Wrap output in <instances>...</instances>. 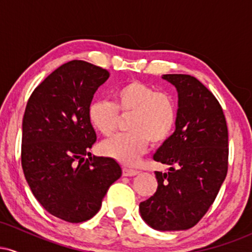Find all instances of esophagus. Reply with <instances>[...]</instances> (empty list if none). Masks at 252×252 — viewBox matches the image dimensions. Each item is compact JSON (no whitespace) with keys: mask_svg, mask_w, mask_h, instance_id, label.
Instances as JSON below:
<instances>
[{"mask_svg":"<svg viewBox=\"0 0 252 252\" xmlns=\"http://www.w3.org/2000/svg\"><path fill=\"white\" fill-rule=\"evenodd\" d=\"M138 174V170L130 169V168H123V175L124 176H135Z\"/></svg>","mask_w":252,"mask_h":252,"instance_id":"1","label":"esophagus"}]
</instances>
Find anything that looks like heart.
Segmentation results:
<instances>
[{
  "label": "heart",
  "instance_id": "b5f03b06",
  "mask_svg": "<svg viewBox=\"0 0 252 252\" xmlns=\"http://www.w3.org/2000/svg\"><path fill=\"white\" fill-rule=\"evenodd\" d=\"M114 104L94 100L88 118L99 134L110 136L117 129L121 116H129V132L117 135L100 144L102 154L126 164L135 163L148 147L168 138L176 122V104L167 92L156 91L148 84L131 80L112 91Z\"/></svg>",
  "mask_w": 252,
  "mask_h": 252
}]
</instances>
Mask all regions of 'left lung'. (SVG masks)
<instances>
[{
	"mask_svg": "<svg viewBox=\"0 0 252 252\" xmlns=\"http://www.w3.org/2000/svg\"><path fill=\"white\" fill-rule=\"evenodd\" d=\"M162 79L178 91L175 130L154 154L168 172H155L158 189L141 202L140 213L155 230L180 231L204 217L226 178L227 126L220 104L196 78Z\"/></svg>",
	"mask_w": 252,
	"mask_h": 252,
	"instance_id": "left-lung-1",
	"label": "left lung"
}]
</instances>
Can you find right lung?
Segmentation results:
<instances>
[{
	"instance_id": "right-lung-1",
	"label": "right lung",
	"mask_w": 252,
	"mask_h": 252,
	"mask_svg": "<svg viewBox=\"0 0 252 252\" xmlns=\"http://www.w3.org/2000/svg\"><path fill=\"white\" fill-rule=\"evenodd\" d=\"M102 67L72 60L34 90L22 121L21 163L28 186L52 216L89 220L122 175L111 158H89L97 136L88 118L94 92L108 80Z\"/></svg>"
}]
</instances>
